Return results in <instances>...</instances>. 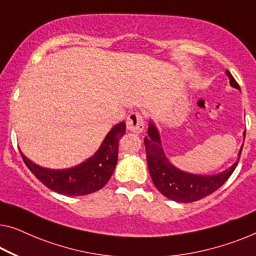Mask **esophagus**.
<instances>
[{
	"mask_svg": "<svg viewBox=\"0 0 256 256\" xmlns=\"http://www.w3.org/2000/svg\"><path fill=\"white\" fill-rule=\"evenodd\" d=\"M126 126L128 131L134 132V133H141L144 131V116L138 112H131L128 117Z\"/></svg>",
	"mask_w": 256,
	"mask_h": 256,
	"instance_id": "obj_1",
	"label": "esophagus"
}]
</instances>
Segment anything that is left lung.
I'll return each mask as SVG.
<instances>
[{"mask_svg": "<svg viewBox=\"0 0 256 256\" xmlns=\"http://www.w3.org/2000/svg\"><path fill=\"white\" fill-rule=\"evenodd\" d=\"M226 74L230 79V85L240 90L238 82L232 77L230 72L226 70ZM245 136L246 131L244 132V136ZM144 146H146L148 170L156 188L168 199L188 204L214 193L228 180L238 164L244 144L240 147L237 161L226 170L216 174L186 172L174 166L163 150L160 132L152 120L148 124V136L144 138Z\"/></svg>", "mask_w": 256, "mask_h": 256, "instance_id": "obj_1", "label": "left lung"}]
</instances>
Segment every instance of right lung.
Masks as SVG:
<instances>
[{
	"instance_id": "1",
	"label": "right lung",
	"mask_w": 256,
	"mask_h": 256,
	"mask_svg": "<svg viewBox=\"0 0 256 256\" xmlns=\"http://www.w3.org/2000/svg\"><path fill=\"white\" fill-rule=\"evenodd\" d=\"M125 130V122L116 124L93 156L66 169L40 166L26 158L22 150L19 152L32 174L48 188L64 196H86L101 190L112 177L118 161V141L124 136Z\"/></svg>"
}]
</instances>
